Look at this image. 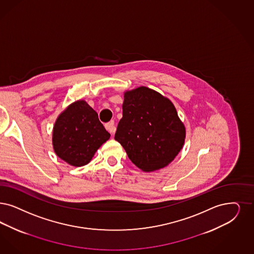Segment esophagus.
<instances>
[{
  "instance_id": "obj_1",
  "label": "esophagus",
  "mask_w": 254,
  "mask_h": 254,
  "mask_svg": "<svg viewBox=\"0 0 254 254\" xmlns=\"http://www.w3.org/2000/svg\"><path fill=\"white\" fill-rule=\"evenodd\" d=\"M105 129L109 131V132L114 133V132L116 131V126H115L114 121H111V122L106 123V124H105Z\"/></svg>"
}]
</instances>
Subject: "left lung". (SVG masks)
<instances>
[{"label": "left lung", "mask_w": 254, "mask_h": 254, "mask_svg": "<svg viewBox=\"0 0 254 254\" xmlns=\"http://www.w3.org/2000/svg\"><path fill=\"white\" fill-rule=\"evenodd\" d=\"M185 137V126L169 99L145 86L124 94L115 139L137 168L153 171L168 166L183 148Z\"/></svg>", "instance_id": "8db88e82"}]
</instances>
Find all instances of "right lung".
<instances>
[{"mask_svg":"<svg viewBox=\"0 0 254 254\" xmlns=\"http://www.w3.org/2000/svg\"><path fill=\"white\" fill-rule=\"evenodd\" d=\"M109 137L96 111L85 101H78L58 117L53 144L58 157L71 166L82 167Z\"/></svg>","mask_w":254,"mask_h":254,"instance_id":"1","label":"right lung"}]
</instances>
